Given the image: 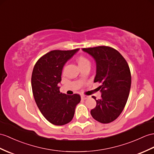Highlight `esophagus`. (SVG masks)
I'll return each instance as SVG.
<instances>
[{"mask_svg": "<svg viewBox=\"0 0 154 154\" xmlns=\"http://www.w3.org/2000/svg\"><path fill=\"white\" fill-rule=\"evenodd\" d=\"M88 97H89L87 96V95H82V99H83V100L88 99Z\"/></svg>", "mask_w": 154, "mask_h": 154, "instance_id": "esophagus-1", "label": "esophagus"}]
</instances>
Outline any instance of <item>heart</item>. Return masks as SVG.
I'll list each match as a JSON object with an SVG mask.
<instances>
[{
	"mask_svg": "<svg viewBox=\"0 0 154 154\" xmlns=\"http://www.w3.org/2000/svg\"><path fill=\"white\" fill-rule=\"evenodd\" d=\"M76 61L80 67H82L86 65H89V59L84 57V56H80V57H78L76 59Z\"/></svg>",
	"mask_w": 154,
	"mask_h": 154,
	"instance_id": "obj_1",
	"label": "heart"
}]
</instances>
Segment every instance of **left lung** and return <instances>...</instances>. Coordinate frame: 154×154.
<instances>
[{
	"instance_id": "8db88e82",
	"label": "left lung",
	"mask_w": 154,
	"mask_h": 154,
	"mask_svg": "<svg viewBox=\"0 0 154 154\" xmlns=\"http://www.w3.org/2000/svg\"><path fill=\"white\" fill-rule=\"evenodd\" d=\"M96 61L94 82L101 84V98L96 100L92 117L102 123L114 121L121 114L129 94L131 75L128 63L118 51L109 46L83 48Z\"/></svg>"
}]
</instances>
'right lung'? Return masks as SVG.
Here are the masks:
<instances>
[{
    "label": "right lung",
    "instance_id": "right-lung-1",
    "mask_svg": "<svg viewBox=\"0 0 154 154\" xmlns=\"http://www.w3.org/2000/svg\"><path fill=\"white\" fill-rule=\"evenodd\" d=\"M79 50H52L42 56L34 66L31 77L34 98L44 118L55 125H65L72 120L81 100L80 95L62 93L58 86L63 66Z\"/></svg>",
    "mask_w": 154,
    "mask_h": 154
}]
</instances>
